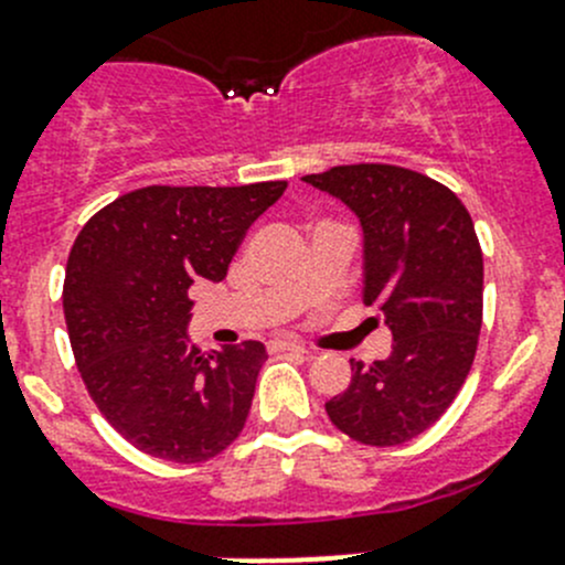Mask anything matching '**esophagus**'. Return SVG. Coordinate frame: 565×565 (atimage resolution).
I'll return each instance as SVG.
<instances>
[{
  "mask_svg": "<svg viewBox=\"0 0 565 565\" xmlns=\"http://www.w3.org/2000/svg\"><path fill=\"white\" fill-rule=\"evenodd\" d=\"M267 350H270V353H278V350H287V353H300V355L311 353V350H306L303 344L292 342V339H273V342L267 344Z\"/></svg>",
  "mask_w": 565,
  "mask_h": 565,
  "instance_id": "34e87169",
  "label": "esophagus"
}]
</instances>
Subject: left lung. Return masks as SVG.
<instances>
[{
    "mask_svg": "<svg viewBox=\"0 0 565 565\" xmlns=\"http://www.w3.org/2000/svg\"><path fill=\"white\" fill-rule=\"evenodd\" d=\"M342 199L364 228V303L392 328V355L350 361V386L326 403L353 441L397 447L436 425L461 392L483 326V250L450 188L383 162L303 177Z\"/></svg>",
    "mask_w": 565,
    "mask_h": 565,
    "instance_id": "1",
    "label": "left lung"
}]
</instances>
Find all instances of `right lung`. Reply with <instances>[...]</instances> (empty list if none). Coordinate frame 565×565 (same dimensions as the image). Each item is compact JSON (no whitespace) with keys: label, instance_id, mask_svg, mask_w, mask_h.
Segmentation results:
<instances>
[{"label":"right lung","instance_id":"1","mask_svg":"<svg viewBox=\"0 0 565 565\" xmlns=\"http://www.w3.org/2000/svg\"><path fill=\"white\" fill-rule=\"evenodd\" d=\"M287 182L131 190L76 234L63 284L71 350L104 419L146 456L201 463L245 428L265 344L188 342L190 287L223 281Z\"/></svg>","mask_w":565,"mask_h":565}]
</instances>
